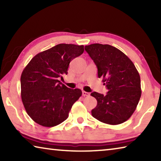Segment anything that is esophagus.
<instances>
[{
	"label": "esophagus",
	"instance_id": "obj_1",
	"mask_svg": "<svg viewBox=\"0 0 161 161\" xmlns=\"http://www.w3.org/2000/svg\"><path fill=\"white\" fill-rule=\"evenodd\" d=\"M82 96H84V97H88V96H89V92H86L83 91L82 92Z\"/></svg>",
	"mask_w": 161,
	"mask_h": 161
}]
</instances>
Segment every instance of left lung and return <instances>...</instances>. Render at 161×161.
<instances>
[{
	"instance_id": "8db88e82",
	"label": "left lung",
	"mask_w": 161,
	"mask_h": 161,
	"mask_svg": "<svg viewBox=\"0 0 161 161\" xmlns=\"http://www.w3.org/2000/svg\"><path fill=\"white\" fill-rule=\"evenodd\" d=\"M85 50L97 65L98 77L108 89L106 95L92 92L97 105L92 115L103 123L117 125L129 119L141 96V79L134 64L124 53L109 45L96 43Z\"/></svg>"
}]
</instances>
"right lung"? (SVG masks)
<instances>
[{
	"instance_id": "1",
	"label": "right lung",
	"mask_w": 161,
	"mask_h": 161,
	"mask_svg": "<svg viewBox=\"0 0 161 161\" xmlns=\"http://www.w3.org/2000/svg\"><path fill=\"white\" fill-rule=\"evenodd\" d=\"M83 53V45L59 44L36 54L23 69L22 102L27 114L37 124L53 127L68 118L82 92L68 88L58 80L67 74L69 62Z\"/></svg>"
}]
</instances>
